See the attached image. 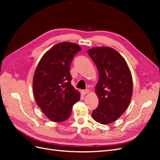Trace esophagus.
I'll list each match as a JSON object with an SVG mask.
<instances>
[{
    "instance_id": "esophagus-1",
    "label": "esophagus",
    "mask_w": 160,
    "mask_h": 160,
    "mask_svg": "<svg viewBox=\"0 0 160 160\" xmlns=\"http://www.w3.org/2000/svg\"><path fill=\"white\" fill-rule=\"evenodd\" d=\"M90 92V90H82V93L83 95H86V94Z\"/></svg>"
}]
</instances>
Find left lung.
Returning <instances> with one entry per match:
<instances>
[{"label":"left lung","mask_w":160,"mask_h":160,"mask_svg":"<svg viewBox=\"0 0 160 160\" xmlns=\"http://www.w3.org/2000/svg\"><path fill=\"white\" fill-rule=\"evenodd\" d=\"M98 70L99 80L95 87L98 107L92 118L102 125L117 120L131 102L133 83L126 61L114 49L96 47L88 51Z\"/></svg>","instance_id":"left-lung-1"}]
</instances>
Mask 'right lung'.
Returning a JSON list of instances; mask_svg holds the SVG:
<instances>
[{
  "instance_id": "add662e5",
  "label": "right lung",
  "mask_w": 160,
  "mask_h": 160,
  "mask_svg": "<svg viewBox=\"0 0 160 160\" xmlns=\"http://www.w3.org/2000/svg\"><path fill=\"white\" fill-rule=\"evenodd\" d=\"M82 49L76 43L61 42L47 51L38 64L33 78V93L38 105L55 122L67 120L80 93L71 85L69 69Z\"/></svg>"
}]
</instances>
